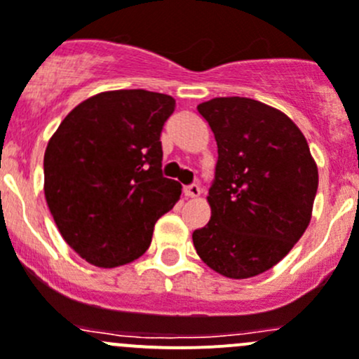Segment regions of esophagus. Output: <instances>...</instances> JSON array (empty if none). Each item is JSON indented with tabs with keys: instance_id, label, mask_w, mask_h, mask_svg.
Segmentation results:
<instances>
[{
	"instance_id": "34e87169",
	"label": "esophagus",
	"mask_w": 359,
	"mask_h": 359,
	"mask_svg": "<svg viewBox=\"0 0 359 359\" xmlns=\"http://www.w3.org/2000/svg\"><path fill=\"white\" fill-rule=\"evenodd\" d=\"M200 193H201V189L198 184H189V186L184 187V194H186L187 198H196V196H200Z\"/></svg>"
}]
</instances>
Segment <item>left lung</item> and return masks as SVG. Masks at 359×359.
I'll return each mask as SVG.
<instances>
[{"label": "left lung", "mask_w": 359, "mask_h": 359, "mask_svg": "<svg viewBox=\"0 0 359 359\" xmlns=\"http://www.w3.org/2000/svg\"><path fill=\"white\" fill-rule=\"evenodd\" d=\"M217 142L210 221L193 231L198 256L221 276L249 279L279 263L311 222L318 166L297 124L250 98L198 105Z\"/></svg>", "instance_id": "obj_1"}]
</instances>
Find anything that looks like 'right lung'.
I'll use <instances>...</instances> for the list:
<instances>
[{
    "instance_id": "right-lung-1",
    "label": "right lung",
    "mask_w": 359,
    "mask_h": 359,
    "mask_svg": "<svg viewBox=\"0 0 359 359\" xmlns=\"http://www.w3.org/2000/svg\"><path fill=\"white\" fill-rule=\"evenodd\" d=\"M175 100L109 91L72 110L43 158L45 200L62 238L87 263L114 268L149 249L154 224L180 198L163 177L161 131Z\"/></svg>"
}]
</instances>
